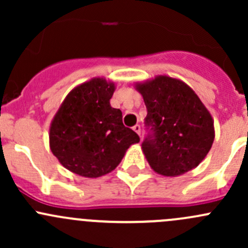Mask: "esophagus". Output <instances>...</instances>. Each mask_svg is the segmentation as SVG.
<instances>
[{
    "instance_id": "34e87169",
    "label": "esophagus",
    "mask_w": 248,
    "mask_h": 248,
    "mask_svg": "<svg viewBox=\"0 0 248 248\" xmlns=\"http://www.w3.org/2000/svg\"><path fill=\"white\" fill-rule=\"evenodd\" d=\"M133 131L136 132L137 134H139V136H140V124H136V126L133 127Z\"/></svg>"
}]
</instances>
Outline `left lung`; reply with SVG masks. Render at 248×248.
<instances>
[{
  "mask_svg": "<svg viewBox=\"0 0 248 248\" xmlns=\"http://www.w3.org/2000/svg\"><path fill=\"white\" fill-rule=\"evenodd\" d=\"M142 96L151 133L141 144L150 167L163 176H179L202 163L215 139L214 119L182 80L157 76L134 85Z\"/></svg>",
  "mask_w": 248,
  "mask_h": 248,
  "instance_id": "8db88e82",
  "label": "left lung"
}]
</instances>
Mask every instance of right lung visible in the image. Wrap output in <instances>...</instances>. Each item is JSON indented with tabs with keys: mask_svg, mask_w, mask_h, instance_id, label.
<instances>
[{
	"mask_svg": "<svg viewBox=\"0 0 248 248\" xmlns=\"http://www.w3.org/2000/svg\"><path fill=\"white\" fill-rule=\"evenodd\" d=\"M115 82L92 78L66 96L49 129V145L60 163L74 174L99 177L120 164L139 136L122 124V112L110 106Z\"/></svg>",
	"mask_w": 248,
	"mask_h": 248,
	"instance_id": "1",
	"label": "right lung"
}]
</instances>
